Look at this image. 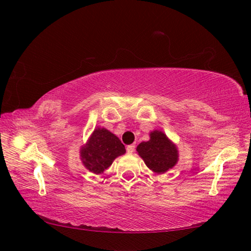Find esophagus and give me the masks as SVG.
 I'll use <instances>...</instances> for the list:
<instances>
[{"label": "esophagus", "mask_w": 251, "mask_h": 251, "mask_svg": "<svg viewBox=\"0 0 251 251\" xmlns=\"http://www.w3.org/2000/svg\"><path fill=\"white\" fill-rule=\"evenodd\" d=\"M126 151H127V152H128V154H133L134 151H135V145H128L126 148Z\"/></svg>", "instance_id": "1"}]
</instances>
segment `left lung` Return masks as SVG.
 Instances as JSON below:
<instances>
[{
  "label": "left lung",
  "mask_w": 251,
  "mask_h": 251,
  "mask_svg": "<svg viewBox=\"0 0 251 251\" xmlns=\"http://www.w3.org/2000/svg\"><path fill=\"white\" fill-rule=\"evenodd\" d=\"M137 151L147 167L155 173L167 172L169 168L175 166L178 160L176 146L159 130L151 133L150 141L139 144Z\"/></svg>",
  "instance_id": "8db88e82"
}]
</instances>
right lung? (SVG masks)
<instances>
[{
  "label": "right lung",
  "mask_w": 251,
  "mask_h": 251,
  "mask_svg": "<svg viewBox=\"0 0 251 251\" xmlns=\"http://www.w3.org/2000/svg\"><path fill=\"white\" fill-rule=\"evenodd\" d=\"M125 146L120 138L105 128H97L92 134L86 146L80 151L83 163L95 174L103 173L116 157L125 154Z\"/></svg>",
  "instance_id": "add662e5"
}]
</instances>
